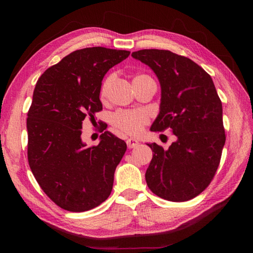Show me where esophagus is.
Masks as SVG:
<instances>
[{"mask_svg":"<svg viewBox=\"0 0 253 253\" xmlns=\"http://www.w3.org/2000/svg\"><path fill=\"white\" fill-rule=\"evenodd\" d=\"M139 142L137 141L136 139H133V138H129L126 140V144H127V148L128 149H133L135 147H137V144H138Z\"/></svg>","mask_w":253,"mask_h":253,"instance_id":"obj_1","label":"esophagus"}]
</instances>
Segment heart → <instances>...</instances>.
I'll return each mask as SVG.
<instances>
[{
  "mask_svg": "<svg viewBox=\"0 0 253 253\" xmlns=\"http://www.w3.org/2000/svg\"><path fill=\"white\" fill-rule=\"evenodd\" d=\"M113 81V76H109L103 81L100 96L105 98L108 94V89L111 82ZM145 81H154L148 75H137L133 79L134 85L140 84ZM150 116L149 114L143 110H120L114 113L111 116V124L120 131L128 135L136 136L143 131V127L149 124Z\"/></svg>",
  "mask_w": 253,
  "mask_h": 253,
  "instance_id": "1",
  "label": "heart"
}]
</instances>
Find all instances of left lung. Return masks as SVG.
<instances>
[{
    "instance_id": "8db88e82",
    "label": "left lung",
    "mask_w": 253,
    "mask_h": 253,
    "mask_svg": "<svg viewBox=\"0 0 253 253\" xmlns=\"http://www.w3.org/2000/svg\"><path fill=\"white\" fill-rule=\"evenodd\" d=\"M132 57L155 73L162 88L151 131L171 128L176 138L168 150L147 143L154 152L145 172L147 185L167 201L192 200L213 179L226 141L216 88L200 65L170 50L141 49Z\"/></svg>"
}]
</instances>
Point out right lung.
Returning a JSON list of instances; mask_svg holds the SVG:
<instances>
[{
	"label": "right lung",
	"mask_w": 253,
	"mask_h": 253,
	"mask_svg": "<svg viewBox=\"0 0 253 253\" xmlns=\"http://www.w3.org/2000/svg\"><path fill=\"white\" fill-rule=\"evenodd\" d=\"M128 56L100 46L75 50L36 84L26 122L28 163L45 194L64 210H90L112 192L126 143L105 131L98 145L86 147L81 128L84 118L102 110L104 75Z\"/></svg>",
	"instance_id": "1"
}]
</instances>
